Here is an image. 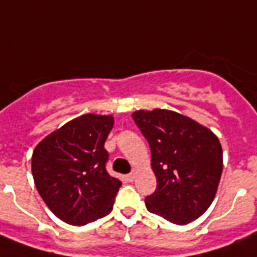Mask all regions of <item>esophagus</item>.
Returning a JSON list of instances; mask_svg holds the SVG:
<instances>
[{"label": "esophagus", "mask_w": 257, "mask_h": 257, "mask_svg": "<svg viewBox=\"0 0 257 257\" xmlns=\"http://www.w3.org/2000/svg\"><path fill=\"white\" fill-rule=\"evenodd\" d=\"M135 176H137V170H133V172L130 173V174H127L126 176V178H127V181H130V182H133V181H134V178H135Z\"/></svg>", "instance_id": "esophagus-1"}]
</instances>
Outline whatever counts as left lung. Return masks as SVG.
I'll list each match as a JSON object with an SVG mask.
<instances>
[{"label":"left lung","mask_w":257,"mask_h":257,"mask_svg":"<svg viewBox=\"0 0 257 257\" xmlns=\"http://www.w3.org/2000/svg\"><path fill=\"white\" fill-rule=\"evenodd\" d=\"M147 139L157 189L145 198L149 212L185 225L208 209L222 173V149L216 135L196 120L156 108L133 114Z\"/></svg>","instance_id":"left-lung-1"}]
</instances>
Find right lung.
I'll use <instances>...</instances> for the list:
<instances>
[{"instance_id":"1","label":"right lung","mask_w":257,"mask_h":257,"mask_svg":"<svg viewBox=\"0 0 257 257\" xmlns=\"http://www.w3.org/2000/svg\"><path fill=\"white\" fill-rule=\"evenodd\" d=\"M111 115L85 114L41 141L32 156L37 192L57 217L85 225L111 212L122 182L106 170Z\"/></svg>"}]
</instances>
